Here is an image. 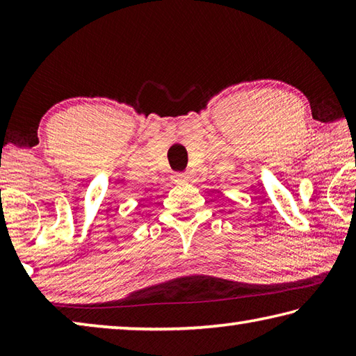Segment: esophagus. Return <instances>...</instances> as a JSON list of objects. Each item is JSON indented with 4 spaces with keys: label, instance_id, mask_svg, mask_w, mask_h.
I'll return each mask as SVG.
<instances>
[{
    "label": "esophagus",
    "instance_id": "esophagus-1",
    "mask_svg": "<svg viewBox=\"0 0 356 356\" xmlns=\"http://www.w3.org/2000/svg\"><path fill=\"white\" fill-rule=\"evenodd\" d=\"M172 180H174V184H186L190 180V177L186 176L185 172H176V174H172Z\"/></svg>",
    "mask_w": 356,
    "mask_h": 356
}]
</instances>
